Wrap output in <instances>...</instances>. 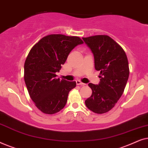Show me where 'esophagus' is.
Segmentation results:
<instances>
[{"instance_id":"esophagus-1","label":"esophagus","mask_w":148,"mask_h":148,"mask_svg":"<svg viewBox=\"0 0 148 148\" xmlns=\"http://www.w3.org/2000/svg\"><path fill=\"white\" fill-rule=\"evenodd\" d=\"M76 84L78 85V86H85V84H84V83L81 82L80 81H76Z\"/></svg>"}]
</instances>
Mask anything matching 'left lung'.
<instances>
[{
	"instance_id": "8db88e82",
	"label": "left lung",
	"mask_w": 148,
	"mask_h": 148,
	"mask_svg": "<svg viewBox=\"0 0 148 148\" xmlns=\"http://www.w3.org/2000/svg\"><path fill=\"white\" fill-rule=\"evenodd\" d=\"M82 39L92 51L95 69L101 75L98 84H88L92 94L85 103L89 110L103 114L114 106L124 92L129 75L128 60L123 48L108 36Z\"/></svg>"
}]
</instances>
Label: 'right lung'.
I'll return each mask as SVG.
<instances>
[{"label":"right lung","mask_w":148,"mask_h":148,"mask_svg":"<svg viewBox=\"0 0 148 148\" xmlns=\"http://www.w3.org/2000/svg\"><path fill=\"white\" fill-rule=\"evenodd\" d=\"M84 42L77 36L51 34L42 38L30 50L24 64V80L30 98L45 114L59 112L66 105L75 82L56 79L68 55Z\"/></svg>","instance_id":"right-lung-1"}]
</instances>
